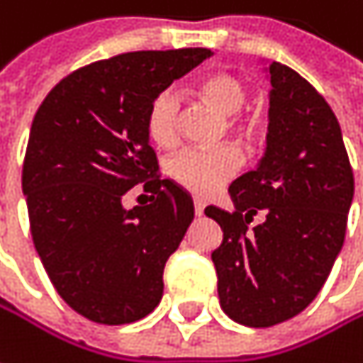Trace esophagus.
<instances>
[{"label":"esophagus","mask_w":363,"mask_h":363,"mask_svg":"<svg viewBox=\"0 0 363 363\" xmlns=\"http://www.w3.org/2000/svg\"><path fill=\"white\" fill-rule=\"evenodd\" d=\"M193 210H195V216H201L203 214V203H201L199 199H195V201H193Z\"/></svg>","instance_id":"1"}]
</instances>
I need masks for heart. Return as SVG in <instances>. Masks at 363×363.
I'll return each instance as SVG.
<instances>
[{"mask_svg":"<svg viewBox=\"0 0 363 363\" xmlns=\"http://www.w3.org/2000/svg\"><path fill=\"white\" fill-rule=\"evenodd\" d=\"M195 95L212 106L216 112L228 116L226 126L239 139L249 141L253 137V122L239 116L247 106V86L241 79L228 72H216L195 84ZM181 101L172 89L157 93L145 114L147 139L162 149H172L179 143ZM241 166V155L233 145L216 149H184L168 162V174L181 189L206 197L216 193L222 184L230 181Z\"/></svg>","mask_w":363,"mask_h":363,"instance_id":"heart-1","label":"heart"}]
</instances>
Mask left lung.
<instances>
[{"instance_id": "1", "label": "left lung", "mask_w": 363, "mask_h": 363, "mask_svg": "<svg viewBox=\"0 0 363 363\" xmlns=\"http://www.w3.org/2000/svg\"><path fill=\"white\" fill-rule=\"evenodd\" d=\"M270 124L257 168L228 186L235 212L206 208L222 228L212 251L228 318L268 328L303 312L343 247L353 170L326 99L293 68L270 64ZM259 211L264 220L249 227Z\"/></svg>"}]
</instances>
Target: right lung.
Listing matches in <instances>:
<instances>
[{
	"instance_id": "right-lung-1",
	"label": "right lung",
	"mask_w": 363,
	"mask_h": 363,
	"mask_svg": "<svg viewBox=\"0 0 363 363\" xmlns=\"http://www.w3.org/2000/svg\"><path fill=\"white\" fill-rule=\"evenodd\" d=\"M203 48L130 51L83 66L39 106L22 166L35 249L57 295L97 324H130L164 293V266L193 199L160 179L145 133L151 99L199 66ZM139 182L152 203L126 211Z\"/></svg>"
}]
</instances>
